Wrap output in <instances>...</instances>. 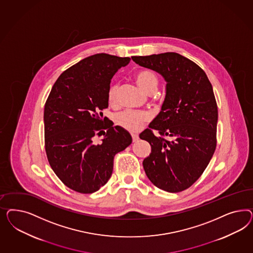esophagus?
<instances>
[{
	"mask_svg": "<svg viewBox=\"0 0 253 253\" xmlns=\"http://www.w3.org/2000/svg\"><path fill=\"white\" fill-rule=\"evenodd\" d=\"M131 137H132V141L133 142H136L138 139H139V136H138L137 134H131Z\"/></svg>",
	"mask_w": 253,
	"mask_h": 253,
	"instance_id": "obj_1",
	"label": "esophagus"
}]
</instances>
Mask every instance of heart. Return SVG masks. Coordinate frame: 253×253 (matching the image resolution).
<instances>
[{
    "instance_id": "obj_1",
    "label": "heart",
    "mask_w": 253,
    "mask_h": 253,
    "mask_svg": "<svg viewBox=\"0 0 253 253\" xmlns=\"http://www.w3.org/2000/svg\"><path fill=\"white\" fill-rule=\"evenodd\" d=\"M136 83L139 87L146 93L153 94L157 92L159 86V79L152 70L144 69L140 70L135 75ZM119 92V84H112L107 91V99L110 104H114L117 100ZM151 116L147 112H134V111H123L115 116L117 125L125 130L130 131H137L145 123L149 122Z\"/></svg>"
}]
</instances>
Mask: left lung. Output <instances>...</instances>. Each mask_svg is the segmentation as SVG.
<instances>
[{"label":"left lung","instance_id":"left-lung-1","mask_svg":"<svg viewBox=\"0 0 253 253\" xmlns=\"http://www.w3.org/2000/svg\"><path fill=\"white\" fill-rule=\"evenodd\" d=\"M131 59L167 83L160 114L139 135L151 146L143 161L146 176L164 191H184L203 173L216 148L218 107L212 86L203 69L177 53Z\"/></svg>","mask_w":253,"mask_h":253}]
</instances>
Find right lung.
<instances>
[{
  "label": "right lung",
  "mask_w": 253,
  "mask_h": 253,
  "mask_svg": "<svg viewBox=\"0 0 253 253\" xmlns=\"http://www.w3.org/2000/svg\"><path fill=\"white\" fill-rule=\"evenodd\" d=\"M130 61L104 53L88 56L58 77L46 100L47 159L56 176L74 191L99 190L112 174L116 154L131 144L130 133L102 113L108 107L112 77ZM101 131L102 144L95 145L92 137Z\"/></svg>",
  "instance_id": "right-lung-1"
}]
</instances>
